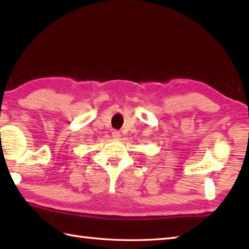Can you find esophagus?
<instances>
[{"mask_svg":"<svg viewBox=\"0 0 249 249\" xmlns=\"http://www.w3.org/2000/svg\"><path fill=\"white\" fill-rule=\"evenodd\" d=\"M112 137L120 138L121 137V133L119 132V130H113V132H112Z\"/></svg>","mask_w":249,"mask_h":249,"instance_id":"1","label":"esophagus"}]
</instances>
